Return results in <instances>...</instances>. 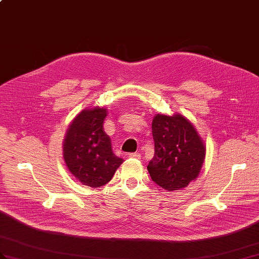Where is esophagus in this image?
<instances>
[{
	"label": "esophagus",
	"mask_w": 259,
	"mask_h": 259,
	"mask_svg": "<svg viewBox=\"0 0 259 259\" xmlns=\"http://www.w3.org/2000/svg\"><path fill=\"white\" fill-rule=\"evenodd\" d=\"M128 157L130 158H135V159H140L141 158V154H138V153H132V154H130L128 155Z\"/></svg>",
	"instance_id": "esophagus-1"
}]
</instances>
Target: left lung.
<instances>
[{"instance_id": "obj_1", "label": "left lung", "mask_w": 259, "mask_h": 259, "mask_svg": "<svg viewBox=\"0 0 259 259\" xmlns=\"http://www.w3.org/2000/svg\"><path fill=\"white\" fill-rule=\"evenodd\" d=\"M151 131L155 154L147 166L151 180L167 191L186 188L198 177L205 157L197 131L179 114H157Z\"/></svg>"}]
</instances>
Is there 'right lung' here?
Masks as SVG:
<instances>
[{
  "label": "right lung",
  "instance_id": "right-lung-1",
  "mask_svg": "<svg viewBox=\"0 0 259 259\" xmlns=\"http://www.w3.org/2000/svg\"><path fill=\"white\" fill-rule=\"evenodd\" d=\"M105 116L103 108L82 111L69 126L64 143L69 171L91 188L108 184L123 162L113 154L110 137L103 131Z\"/></svg>",
  "mask_w": 259,
  "mask_h": 259
}]
</instances>
